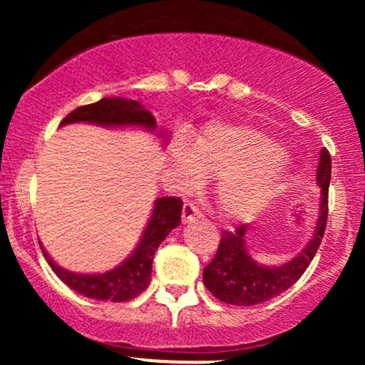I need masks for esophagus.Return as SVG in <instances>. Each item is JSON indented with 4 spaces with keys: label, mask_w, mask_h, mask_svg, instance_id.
Listing matches in <instances>:
<instances>
[{
    "label": "esophagus",
    "mask_w": 365,
    "mask_h": 365,
    "mask_svg": "<svg viewBox=\"0 0 365 365\" xmlns=\"http://www.w3.org/2000/svg\"><path fill=\"white\" fill-rule=\"evenodd\" d=\"M200 212L197 206H194L192 202H187L183 204V211H182V223H192V221H197L200 220Z\"/></svg>",
    "instance_id": "34e87169"
}]
</instances>
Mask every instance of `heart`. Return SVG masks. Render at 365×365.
<instances>
[{"label":"heart","mask_w":365,"mask_h":365,"mask_svg":"<svg viewBox=\"0 0 365 365\" xmlns=\"http://www.w3.org/2000/svg\"><path fill=\"white\" fill-rule=\"evenodd\" d=\"M170 163L183 187H197L204 177H215L217 206L233 221H252L264 215L288 185L282 145L238 121H211L188 148L175 142Z\"/></svg>","instance_id":"heart-1"}]
</instances>
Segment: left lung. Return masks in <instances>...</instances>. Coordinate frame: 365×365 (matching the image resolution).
<instances>
[{
    "label": "left lung",
    "instance_id": "8db88e82",
    "mask_svg": "<svg viewBox=\"0 0 365 365\" xmlns=\"http://www.w3.org/2000/svg\"><path fill=\"white\" fill-rule=\"evenodd\" d=\"M331 180V156L321 150L316 183L321 188V211L316 232L307 247L292 261L282 266H262L247 252V226H238L235 232H223L216 255L204 267V284L216 299L232 305H255L273 299L292 287L305 273L319 249L328 221V188Z\"/></svg>",
    "mask_w": 365,
    "mask_h": 365
}]
</instances>
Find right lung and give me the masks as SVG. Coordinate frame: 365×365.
I'll return each instance as SVG.
<instances>
[{
    "mask_svg": "<svg viewBox=\"0 0 365 365\" xmlns=\"http://www.w3.org/2000/svg\"><path fill=\"white\" fill-rule=\"evenodd\" d=\"M94 123L101 127H142L150 132L156 130V120L139 101L123 98H103L101 101L87 104L73 110L61 121L68 123ZM182 199L178 197H159L154 204L153 215L144 230L139 245L128 259H125L115 269L103 274H78L58 266L41 245L46 261L66 287L83 297L110 302H127L135 299L149 287L153 259L159 244L177 228L182 220Z\"/></svg>",
    "mask_w": 365,
    "mask_h": 365,
    "instance_id": "add662e5",
    "label": "right lung"
}]
</instances>
